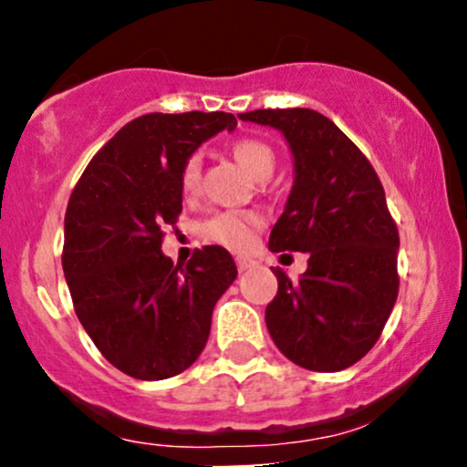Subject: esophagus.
Listing matches in <instances>:
<instances>
[{
  "label": "esophagus",
  "mask_w": 467,
  "mask_h": 467,
  "mask_svg": "<svg viewBox=\"0 0 467 467\" xmlns=\"http://www.w3.org/2000/svg\"><path fill=\"white\" fill-rule=\"evenodd\" d=\"M234 261H237L239 272H248L250 267L256 265V261L252 259V256H248V254H237V256H234Z\"/></svg>",
  "instance_id": "34e87169"
}]
</instances>
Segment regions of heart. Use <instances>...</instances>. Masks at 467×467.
Segmentation results:
<instances>
[{"label": "heart", "instance_id": "1", "mask_svg": "<svg viewBox=\"0 0 467 467\" xmlns=\"http://www.w3.org/2000/svg\"><path fill=\"white\" fill-rule=\"evenodd\" d=\"M233 155L256 180L270 178L272 171H275V151H272L270 144L256 140V138H239V140H234ZM200 169L202 166L197 155H192L182 166L180 186L186 195L195 192L197 186H200ZM261 226H264V217L254 211H222L202 223V237L213 241V244L223 245V248L245 250L252 245L256 230Z\"/></svg>", "mask_w": 467, "mask_h": 467}]
</instances>
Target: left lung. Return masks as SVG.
<instances>
[{
  "label": "left lung",
  "mask_w": 467,
  "mask_h": 467,
  "mask_svg": "<svg viewBox=\"0 0 467 467\" xmlns=\"http://www.w3.org/2000/svg\"><path fill=\"white\" fill-rule=\"evenodd\" d=\"M241 120L275 127L294 158L272 252H307V270L278 292L265 325L278 351L309 371L334 373L371 351L398 298L400 234L382 182L360 149L314 109H254Z\"/></svg>",
  "instance_id": "1"
}]
</instances>
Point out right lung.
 I'll return each mask as SVG.
<instances>
[{
    "instance_id": "1",
    "label": "right lung",
    "mask_w": 467,
    "mask_h": 467,
    "mask_svg": "<svg viewBox=\"0 0 467 467\" xmlns=\"http://www.w3.org/2000/svg\"><path fill=\"white\" fill-rule=\"evenodd\" d=\"M226 111L147 114L94 155L66 211L74 312L99 351L136 379H166L200 358L213 307L237 278L228 250L206 245L186 267L162 252L182 213L180 173L195 149L233 131Z\"/></svg>"
}]
</instances>
